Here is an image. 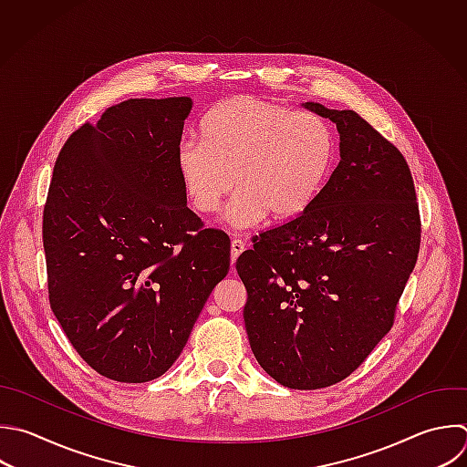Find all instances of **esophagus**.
<instances>
[{"instance_id":"1","label":"esophagus","mask_w":467,"mask_h":467,"mask_svg":"<svg viewBox=\"0 0 467 467\" xmlns=\"http://www.w3.org/2000/svg\"><path fill=\"white\" fill-rule=\"evenodd\" d=\"M244 248H246L244 241H241V239H234V241H232V261H234V263H235V259L244 252Z\"/></svg>"}]
</instances>
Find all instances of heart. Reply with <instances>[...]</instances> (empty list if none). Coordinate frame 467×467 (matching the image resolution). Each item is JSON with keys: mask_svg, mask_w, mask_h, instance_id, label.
Returning a JSON list of instances; mask_svg holds the SVG:
<instances>
[{"mask_svg": "<svg viewBox=\"0 0 467 467\" xmlns=\"http://www.w3.org/2000/svg\"><path fill=\"white\" fill-rule=\"evenodd\" d=\"M199 133L201 140L177 148L182 188L195 212L213 215L235 186L228 219L237 228L257 224L266 212L279 221L301 215L336 161V137L325 119L257 97L217 104Z\"/></svg>", "mask_w": 467, "mask_h": 467, "instance_id": "obj_1", "label": "heart"}]
</instances>
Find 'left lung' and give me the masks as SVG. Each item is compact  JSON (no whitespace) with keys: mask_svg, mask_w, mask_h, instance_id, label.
Instances as JSON below:
<instances>
[{"mask_svg":"<svg viewBox=\"0 0 467 467\" xmlns=\"http://www.w3.org/2000/svg\"><path fill=\"white\" fill-rule=\"evenodd\" d=\"M303 106L336 124L341 161L310 208L255 235L235 268L255 359L312 390L345 379L390 330L421 224L398 148L356 111Z\"/></svg>","mask_w":467,"mask_h":467,"instance_id":"1","label":"left lung"}]
</instances>
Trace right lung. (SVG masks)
<instances>
[{
    "label": "right lung",
    "instance_id": "add662e5",
    "mask_svg": "<svg viewBox=\"0 0 467 467\" xmlns=\"http://www.w3.org/2000/svg\"><path fill=\"white\" fill-rule=\"evenodd\" d=\"M192 99H131L64 144L44 208L51 308L99 374H164L219 281L230 237L188 208L177 148Z\"/></svg>",
    "mask_w": 467,
    "mask_h": 467
}]
</instances>
